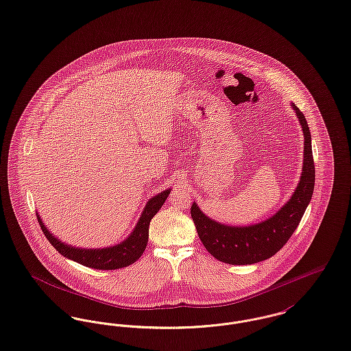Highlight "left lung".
Returning a JSON list of instances; mask_svg holds the SVG:
<instances>
[{
	"label": "left lung",
	"instance_id": "obj_1",
	"mask_svg": "<svg viewBox=\"0 0 351 351\" xmlns=\"http://www.w3.org/2000/svg\"><path fill=\"white\" fill-rule=\"evenodd\" d=\"M304 131V167L300 183L288 203L271 217L247 227H232L209 219L196 203L191 216L206 250L219 261L230 265H250L274 256L288 243L298 227L314 189L315 168L311 151V135L305 115L291 104Z\"/></svg>",
	"mask_w": 351,
	"mask_h": 351
}]
</instances>
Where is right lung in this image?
<instances>
[{"label": "right lung", "instance_id": "add662e5", "mask_svg": "<svg viewBox=\"0 0 351 351\" xmlns=\"http://www.w3.org/2000/svg\"><path fill=\"white\" fill-rule=\"evenodd\" d=\"M171 189H165L159 195L151 197L141 215L136 227L131 232V234L118 245L114 247H101V249H82V247H71L62 243L57 237L53 236L43 226L40 215L37 213L38 223L41 226L42 232L50 244L56 247L63 257L70 258L87 268L101 269V270H114L124 268L134 264L145 252L148 243V228L151 219L159 212V209L165 204Z\"/></svg>", "mask_w": 351, "mask_h": 351}]
</instances>
